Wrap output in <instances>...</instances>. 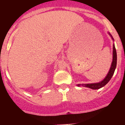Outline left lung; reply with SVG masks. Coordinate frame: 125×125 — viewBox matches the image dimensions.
Listing matches in <instances>:
<instances>
[{"instance_id":"8db88e82","label":"left lung","mask_w":125,"mask_h":125,"mask_svg":"<svg viewBox=\"0 0 125 125\" xmlns=\"http://www.w3.org/2000/svg\"><path fill=\"white\" fill-rule=\"evenodd\" d=\"M110 35L111 36V34H110ZM111 37H112V36H111ZM113 62H112V64H111V68H110V71H109V72H108V74H107L106 77V78H104L102 81H101L100 83H98L82 84H78V86H84V87H86V88H91V89H98L102 88V87H103L104 86H105V85L109 81H110V79H111L113 75L114 74L115 71L116 67L117 54H116V51L115 45H113Z\"/></svg>"}]
</instances>
